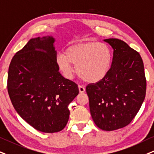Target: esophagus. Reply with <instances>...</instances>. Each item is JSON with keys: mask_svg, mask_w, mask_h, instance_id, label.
Wrapping results in <instances>:
<instances>
[{"mask_svg": "<svg viewBox=\"0 0 154 154\" xmlns=\"http://www.w3.org/2000/svg\"><path fill=\"white\" fill-rule=\"evenodd\" d=\"M79 92H80L81 94H83V93L86 91V88H85L83 86H79Z\"/></svg>", "mask_w": 154, "mask_h": 154, "instance_id": "1", "label": "esophagus"}]
</instances>
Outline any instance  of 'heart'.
<instances>
[{
  "mask_svg": "<svg viewBox=\"0 0 154 154\" xmlns=\"http://www.w3.org/2000/svg\"><path fill=\"white\" fill-rule=\"evenodd\" d=\"M112 52L103 43L79 42L67 48L65 54H57L58 69L67 79H71L76 71L79 76L88 83H96L105 78L112 65ZM73 65L76 66L75 69Z\"/></svg>",
  "mask_w": 154,
  "mask_h": 154,
  "instance_id": "b5f03b06",
  "label": "heart"
}]
</instances>
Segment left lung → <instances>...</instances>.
<instances>
[{
	"mask_svg": "<svg viewBox=\"0 0 154 154\" xmlns=\"http://www.w3.org/2000/svg\"><path fill=\"white\" fill-rule=\"evenodd\" d=\"M113 49L109 73L102 80L86 86L91 114L103 131L126 126L139 111L146 96V80L140 54L124 41L105 39Z\"/></svg>",
	"mask_w": 154,
	"mask_h": 154,
	"instance_id": "left-lung-1",
	"label": "left lung"
}]
</instances>
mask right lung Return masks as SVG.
Listing matches in <instances>:
<instances>
[{"label": "right lung", "instance_id": "add662e5", "mask_svg": "<svg viewBox=\"0 0 154 154\" xmlns=\"http://www.w3.org/2000/svg\"><path fill=\"white\" fill-rule=\"evenodd\" d=\"M52 36L30 40L13 57L7 88L17 113L35 129L58 132L69 119L68 106L79 91L73 81L63 78L56 62Z\"/></svg>", "mask_w": 154, "mask_h": 154}]
</instances>
